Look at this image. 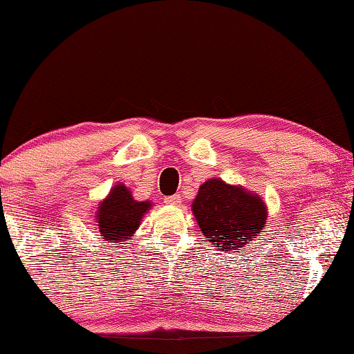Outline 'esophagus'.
I'll list each match as a JSON object with an SVG mask.
<instances>
[{"instance_id":"obj_1","label":"esophagus","mask_w":354,"mask_h":354,"mask_svg":"<svg viewBox=\"0 0 354 354\" xmlns=\"http://www.w3.org/2000/svg\"><path fill=\"white\" fill-rule=\"evenodd\" d=\"M164 201H165V205H169V206H179L181 205L183 198H181V195H170V196H167Z\"/></svg>"}]
</instances>
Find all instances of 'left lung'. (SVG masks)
Instances as JSON below:
<instances>
[{
	"label": "left lung",
	"mask_w": 354,
	"mask_h": 354,
	"mask_svg": "<svg viewBox=\"0 0 354 354\" xmlns=\"http://www.w3.org/2000/svg\"><path fill=\"white\" fill-rule=\"evenodd\" d=\"M192 212L205 239L226 253L237 248L243 253L245 247L266 230L268 217L266 201L259 195L220 178L200 185Z\"/></svg>",
	"instance_id": "left-lung-1"
}]
</instances>
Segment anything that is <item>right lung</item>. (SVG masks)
I'll use <instances>...</instances> for the list:
<instances>
[{"mask_svg":"<svg viewBox=\"0 0 354 354\" xmlns=\"http://www.w3.org/2000/svg\"><path fill=\"white\" fill-rule=\"evenodd\" d=\"M153 207L151 201H139L127 185H113L104 200L98 203L95 223L101 237L112 245H127L134 232L139 230L143 215Z\"/></svg>","mask_w":354,"mask_h":354,"instance_id":"1","label":"right lung"}]
</instances>
